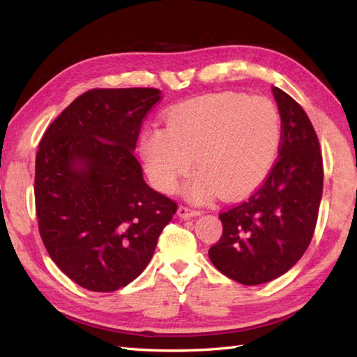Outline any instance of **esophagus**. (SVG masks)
Returning <instances> with one entry per match:
<instances>
[{"label":"esophagus","instance_id":"obj_1","mask_svg":"<svg viewBox=\"0 0 357 357\" xmlns=\"http://www.w3.org/2000/svg\"><path fill=\"white\" fill-rule=\"evenodd\" d=\"M198 215H199V211H195V210L188 208V207H184V206H181L178 208V216L181 219H190V218H195V216H198Z\"/></svg>","mask_w":357,"mask_h":357}]
</instances>
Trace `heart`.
Here are the masks:
<instances>
[{
	"instance_id": "b5f03b06",
	"label": "heart",
	"mask_w": 357,
	"mask_h": 357,
	"mask_svg": "<svg viewBox=\"0 0 357 357\" xmlns=\"http://www.w3.org/2000/svg\"><path fill=\"white\" fill-rule=\"evenodd\" d=\"M282 124L275 104L241 93H213L174 105L165 128L142 133L139 155L151 185L162 193L176 190L192 170L185 196L206 202L221 193L238 199L252 193L275 165Z\"/></svg>"
}]
</instances>
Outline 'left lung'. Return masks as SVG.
<instances>
[{"label":"left lung","mask_w":357,"mask_h":357,"mask_svg":"<svg viewBox=\"0 0 357 357\" xmlns=\"http://www.w3.org/2000/svg\"><path fill=\"white\" fill-rule=\"evenodd\" d=\"M282 123L279 158L248 201L219 215L222 236L211 264L242 285L282 276L305 253L319 211L324 169L319 141L304 109L271 89Z\"/></svg>","instance_id":"8db88e82"}]
</instances>
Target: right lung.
Wrapping results in <instances>:
<instances>
[{
    "label": "right lung",
    "instance_id": "1",
    "mask_svg": "<svg viewBox=\"0 0 357 357\" xmlns=\"http://www.w3.org/2000/svg\"><path fill=\"white\" fill-rule=\"evenodd\" d=\"M158 89H93L45 130L35 161L40 234L66 276L116 291L147 267L176 204L150 188L133 155Z\"/></svg>",
    "mask_w": 357,
    "mask_h": 357
}]
</instances>
